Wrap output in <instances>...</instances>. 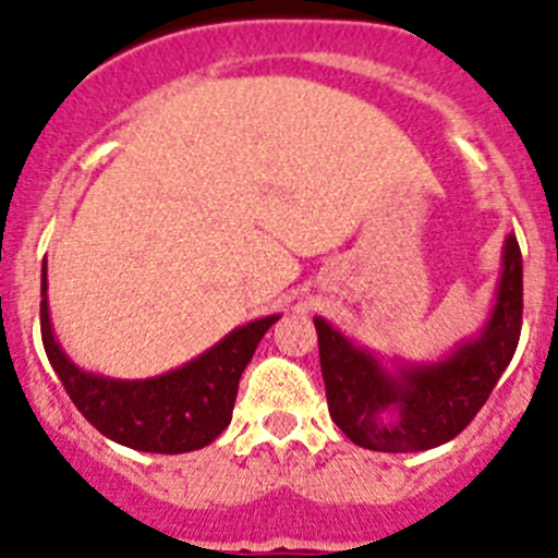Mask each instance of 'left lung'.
<instances>
[{"label": "left lung", "instance_id": "obj_1", "mask_svg": "<svg viewBox=\"0 0 558 558\" xmlns=\"http://www.w3.org/2000/svg\"><path fill=\"white\" fill-rule=\"evenodd\" d=\"M328 411L359 448L416 453L439 448L473 423L509 366L523 325V255L506 235L495 305L478 336L439 361H380L314 316Z\"/></svg>", "mask_w": 558, "mask_h": 558}]
</instances>
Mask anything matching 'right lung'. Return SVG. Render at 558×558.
I'll return each instance as SVG.
<instances>
[{
  "label": "right lung",
  "instance_id": "add662e5",
  "mask_svg": "<svg viewBox=\"0 0 558 558\" xmlns=\"http://www.w3.org/2000/svg\"><path fill=\"white\" fill-rule=\"evenodd\" d=\"M41 298L44 350L72 403L99 434L144 453H189L217 439L233 416L244 366L280 319V314L260 316L230 330L203 355L158 378L119 380L85 373L63 353L49 319L47 264L41 269Z\"/></svg>",
  "mask_w": 558,
  "mask_h": 558
}]
</instances>
